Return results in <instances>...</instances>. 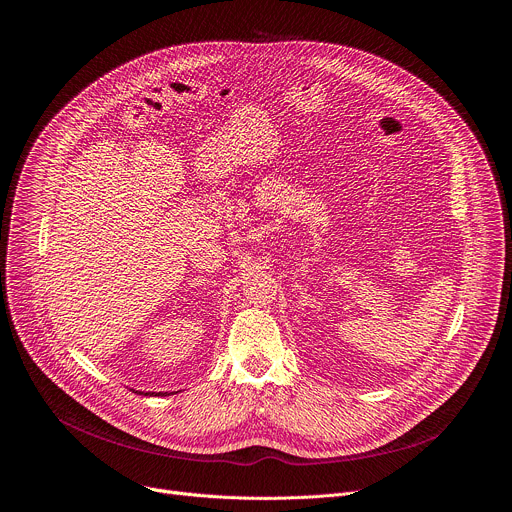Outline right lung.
Returning <instances> with one entry per match:
<instances>
[{
  "mask_svg": "<svg viewBox=\"0 0 512 512\" xmlns=\"http://www.w3.org/2000/svg\"><path fill=\"white\" fill-rule=\"evenodd\" d=\"M145 395H150V393H145ZM152 395H154V393H152ZM156 395L160 397V395H170V393H156Z\"/></svg>",
  "mask_w": 512,
  "mask_h": 512,
  "instance_id": "1",
  "label": "right lung"
}]
</instances>
